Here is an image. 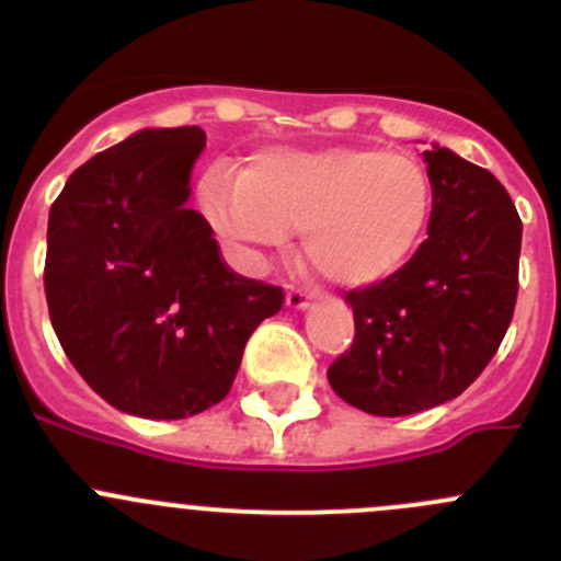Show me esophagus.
<instances>
[{
  "instance_id": "1",
  "label": "esophagus",
  "mask_w": 561,
  "mask_h": 561,
  "mask_svg": "<svg viewBox=\"0 0 561 561\" xmlns=\"http://www.w3.org/2000/svg\"><path fill=\"white\" fill-rule=\"evenodd\" d=\"M307 304H309V296L301 290V287H290V290H287V307L307 309Z\"/></svg>"
}]
</instances>
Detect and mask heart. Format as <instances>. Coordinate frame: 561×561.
Wrapping results in <instances>:
<instances>
[{"label":"heart","mask_w":561,"mask_h":561,"mask_svg":"<svg viewBox=\"0 0 561 561\" xmlns=\"http://www.w3.org/2000/svg\"><path fill=\"white\" fill-rule=\"evenodd\" d=\"M201 203L236 244L282 247L301 230L317 274L360 290L399 274L421 247L434 186L426 168L401 151H263L244 175L208 173Z\"/></svg>","instance_id":"1"}]
</instances>
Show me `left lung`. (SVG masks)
I'll return each instance as SVG.
<instances>
[{
    "label": "left lung",
    "mask_w": 561,
    "mask_h": 561,
    "mask_svg": "<svg viewBox=\"0 0 561 561\" xmlns=\"http://www.w3.org/2000/svg\"><path fill=\"white\" fill-rule=\"evenodd\" d=\"M428 239L404 268L347 293L355 339L328 369L347 404L399 417L463 393L505 339L518 296L522 219L505 186L450 149L423 151Z\"/></svg>",
    "instance_id": "8db88e82"
}]
</instances>
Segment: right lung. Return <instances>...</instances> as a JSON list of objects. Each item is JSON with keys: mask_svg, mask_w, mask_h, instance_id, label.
Masks as SVG:
<instances>
[{"mask_svg": "<svg viewBox=\"0 0 561 561\" xmlns=\"http://www.w3.org/2000/svg\"><path fill=\"white\" fill-rule=\"evenodd\" d=\"M201 127L140 129L67 179L50 206L45 298L78 375L107 404L179 421L228 396L247 339L285 293L222 260L186 208Z\"/></svg>", "mask_w": 561, "mask_h": 561, "instance_id": "add662e5", "label": "right lung"}]
</instances>
